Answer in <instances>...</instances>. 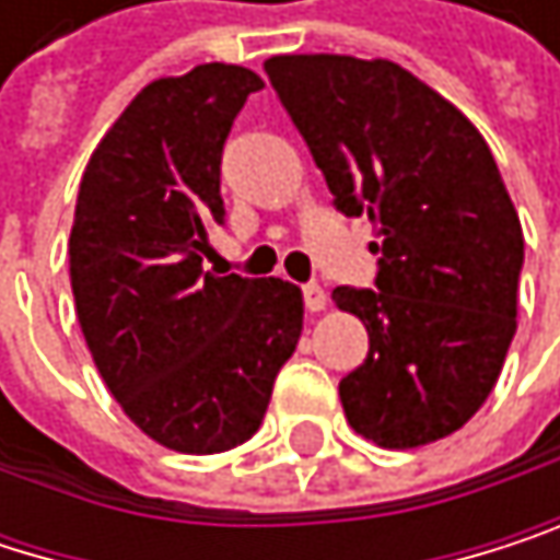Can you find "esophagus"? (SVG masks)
I'll use <instances>...</instances> for the list:
<instances>
[{
	"label": "esophagus",
	"mask_w": 560,
	"mask_h": 560,
	"mask_svg": "<svg viewBox=\"0 0 560 560\" xmlns=\"http://www.w3.org/2000/svg\"><path fill=\"white\" fill-rule=\"evenodd\" d=\"M303 300H306V310H310V313L326 310V290H323L319 283H306V287H303Z\"/></svg>",
	"instance_id": "34e87169"
}]
</instances>
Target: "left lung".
<instances>
[{
	"instance_id": "1",
	"label": "left lung",
	"mask_w": 560,
	"mask_h": 560,
	"mask_svg": "<svg viewBox=\"0 0 560 560\" xmlns=\"http://www.w3.org/2000/svg\"><path fill=\"white\" fill-rule=\"evenodd\" d=\"M264 68L336 207L376 224V290H332L370 332L339 383L346 422L383 448L452 435L499 383L518 326L525 237L492 151L396 61L273 55Z\"/></svg>"
}]
</instances>
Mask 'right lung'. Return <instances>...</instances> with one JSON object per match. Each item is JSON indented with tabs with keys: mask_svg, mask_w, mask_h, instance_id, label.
<instances>
[{
	"mask_svg": "<svg viewBox=\"0 0 560 560\" xmlns=\"http://www.w3.org/2000/svg\"><path fill=\"white\" fill-rule=\"evenodd\" d=\"M264 82L197 65L144 85L98 141L68 237L92 360L125 416L158 445L214 455L247 442L303 332V293L280 277L203 270L224 224L221 154Z\"/></svg>",
	"mask_w": 560,
	"mask_h": 560,
	"instance_id": "1",
	"label": "right lung"
}]
</instances>
